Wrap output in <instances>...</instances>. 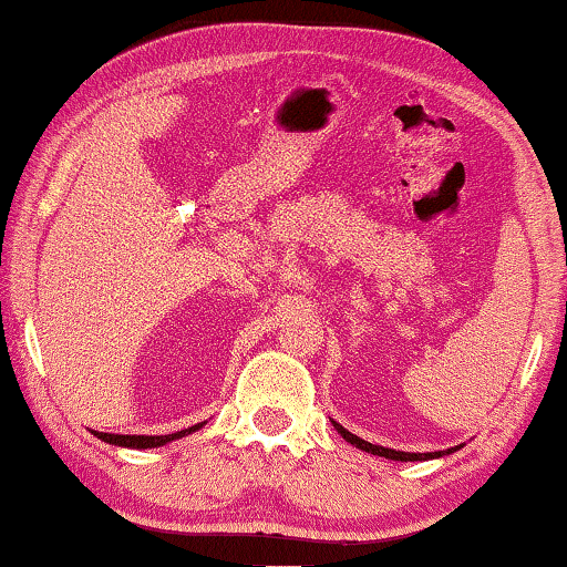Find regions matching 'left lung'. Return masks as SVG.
Masks as SVG:
<instances>
[{"mask_svg":"<svg viewBox=\"0 0 567 567\" xmlns=\"http://www.w3.org/2000/svg\"><path fill=\"white\" fill-rule=\"evenodd\" d=\"M334 430H338L340 437L344 442H350L352 447L363 450V453H371V455H379L385 457V461H401V463H414V461H434V457H445V455H453L455 450H461L463 445H455V447H447V450H434V453H404V450H391V447H383V445H373V442H368L363 437H358V434H352L344 430L340 422L330 420Z\"/></svg>","mask_w":567,"mask_h":567,"instance_id":"1","label":"left lung"}]
</instances>
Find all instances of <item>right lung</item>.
<instances>
[{
	"label": "right lung",
	"instance_id": "1",
	"mask_svg": "<svg viewBox=\"0 0 567 567\" xmlns=\"http://www.w3.org/2000/svg\"><path fill=\"white\" fill-rule=\"evenodd\" d=\"M207 422H199L194 426H188V430L182 432H174V434H112V432H94V437H100L102 442H110V445H117V447H130V450H151V447H163L168 445V442L174 440H182L186 434L192 432H199L202 426Z\"/></svg>",
	"mask_w": 567,
	"mask_h": 567
}]
</instances>
